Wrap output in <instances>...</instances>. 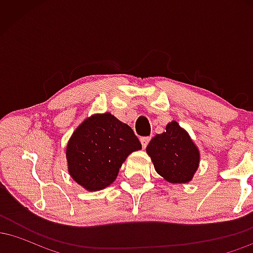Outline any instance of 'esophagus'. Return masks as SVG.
Listing matches in <instances>:
<instances>
[{"instance_id":"esophagus-1","label":"esophagus","mask_w":253,"mask_h":253,"mask_svg":"<svg viewBox=\"0 0 253 253\" xmlns=\"http://www.w3.org/2000/svg\"><path fill=\"white\" fill-rule=\"evenodd\" d=\"M149 141H150V138L149 136H143V138H140V143H141V146L144 147H146L147 146V144H149Z\"/></svg>"}]
</instances>
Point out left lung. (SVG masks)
<instances>
[{
    "label": "left lung",
    "mask_w": 253,
    "mask_h": 253,
    "mask_svg": "<svg viewBox=\"0 0 253 253\" xmlns=\"http://www.w3.org/2000/svg\"><path fill=\"white\" fill-rule=\"evenodd\" d=\"M158 175L172 184H184L193 179L200 165V151L189 133L172 120L146 147Z\"/></svg>",
    "instance_id": "8db88e82"
}]
</instances>
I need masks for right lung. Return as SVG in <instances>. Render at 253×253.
<instances>
[{"label": "right lung", "instance_id": "right-lung-1", "mask_svg": "<svg viewBox=\"0 0 253 253\" xmlns=\"http://www.w3.org/2000/svg\"><path fill=\"white\" fill-rule=\"evenodd\" d=\"M139 150L140 141L128 125L110 113L92 114L69 139L68 171L85 190H102L117 179L127 157Z\"/></svg>", "mask_w": 253, "mask_h": 253}]
</instances>
